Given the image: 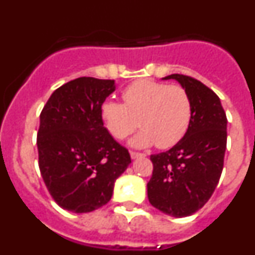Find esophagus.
Returning a JSON list of instances; mask_svg holds the SVG:
<instances>
[{
	"mask_svg": "<svg viewBox=\"0 0 255 255\" xmlns=\"http://www.w3.org/2000/svg\"><path fill=\"white\" fill-rule=\"evenodd\" d=\"M130 157H131L132 159H138L140 158V157H144L143 153H138V152H130Z\"/></svg>",
	"mask_w": 255,
	"mask_h": 255,
	"instance_id": "1",
	"label": "esophagus"
}]
</instances>
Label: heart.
<instances>
[{
    "mask_svg": "<svg viewBox=\"0 0 255 255\" xmlns=\"http://www.w3.org/2000/svg\"><path fill=\"white\" fill-rule=\"evenodd\" d=\"M123 100L124 105L105 101L101 117L107 131L116 139L126 138L139 123L141 130L130 139L131 147L157 144L158 148H170L188 131L193 108L190 96L181 85L140 79L124 89Z\"/></svg>",
    "mask_w": 255,
    "mask_h": 255,
    "instance_id": "obj_1",
    "label": "heart"
}]
</instances>
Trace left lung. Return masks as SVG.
I'll return each mask as SVG.
<instances>
[{
    "label": "left lung",
    "mask_w": 255,
    "mask_h": 255,
    "mask_svg": "<svg viewBox=\"0 0 255 255\" xmlns=\"http://www.w3.org/2000/svg\"><path fill=\"white\" fill-rule=\"evenodd\" d=\"M190 96L191 121L184 138L170 150L150 155V204L172 217L199 211L212 197L224 168L227 119L217 94L197 79L172 74Z\"/></svg>",
    "instance_id": "left-lung-1"
}]
</instances>
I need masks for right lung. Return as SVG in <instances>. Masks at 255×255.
<instances>
[{
    "label": "right lung",
    "instance_id": "right-lung-1",
    "mask_svg": "<svg viewBox=\"0 0 255 255\" xmlns=\"http://www.w3.org/2000/svg\"><path fill=\"white\" fill-rule=\"evenodd\" d=\"M115 89V80L78 78L56 89L42 110L39 170L49 194L66 211L88 213L107 204L115 181L131 163L101 117V106Z\"/></svg>",
    "mask_w": 255,
    "mask_h": 255
}]
</instances>
